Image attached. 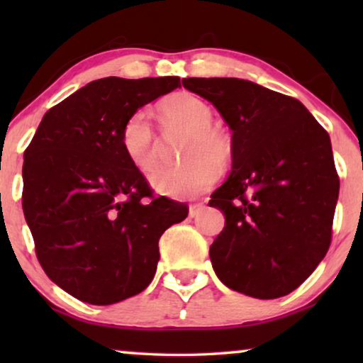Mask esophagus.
<instances>
[{"label":"esophagus","mask_w":363,"mask_h":363,"mask_svg":"<svg viewBox=\"0 0 363 363\" xmlns=\"http://www.w3.org/2000/svg\"><path fill=\"white\" fill-rule=\"evenodd\" d=\"M203 210H205V203H195V205L190 206V211H188V216H190V218H196Z\"/></svg>","instance_id":"esophagus-1"}]
</instances>
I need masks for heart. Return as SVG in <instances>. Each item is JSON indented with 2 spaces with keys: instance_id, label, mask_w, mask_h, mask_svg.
I'll return each instance as SVG.
<instances>
[{
  "instance_id": "obj_1",
  "label": "heart",
  "mask_w": 363,
  "mask_h": 363,
  "mask_svg": "<svg viewBox=\"0 0 363 363\" xmlns=\"http://www.w3.org/2000/svg\"><path fill=\"white\" fill-rule=\"evenodd\" d=\"M167 127L186 132L180 147L182 163L172 168H157L150 185L160 195L175 200H190L216 182L220 165L233 155L231 138L213 125V111L205 101L190 92H178L160 104ZM122 150L137 170L148 172L155 162V133L147 112L137 111L123 123Z\"/></svg>"
}]
</instances>
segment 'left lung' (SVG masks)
Listing matches in <instances>:
<instances>
[{
  "instance_id": "obj_1",
  "label": "left lung",
  "mask_w": 363,
  "mask_h": 363,
  "mask_svg": "<svg viewBox=\"0 0 363 363\" xmlns=\"http://www.w3.org/2000/svg\"><path fill=\"white\" fill-rule=\"evenodd\" d=\"M231 128L230 177L208 205L225 215L210 246L218 279L277 299L297 289L330 246L339 177L330 137L297 101L238 77H188Z\"/></svg>"
}]
</instances>
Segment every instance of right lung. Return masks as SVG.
Wrapping results in <instances>:
<instances>
[{"label":"right lung","instance_id":"right-lung-1","mask_svg":"<svg viewBox=\"0 0 363 363\" xmlns=\"http://www.w3.org/2000/svg\"><path fill=\"white\" fill-rule=\"evenodd\" d=\"M180 87V77H104L44 113L24 152L23 211L49 279L94 306L142 292L160 259L158 240L186 218L153 198L121 145L133 112Z\"/></svg>","mask_w":363,"mask_h":363}]
</instances>
